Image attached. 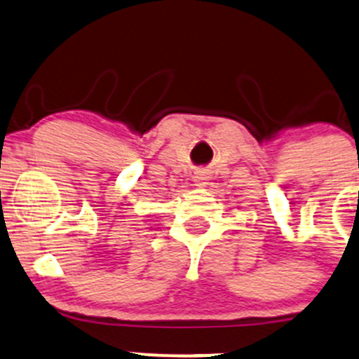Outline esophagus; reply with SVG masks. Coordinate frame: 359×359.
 Listing matches in <instances>:
<instances>
[{
    "instance_id": "obj_1",
    "label": "esophagus",
    "mask_w": 359,
    "mask_h": 359,
    "mask_svg": "<svg viewBox=\"0 0 359 359\" xmlns=\"http://www.w3.org/2000/svg\"><path fill=\"white\" fill-rule=\"evenodd\" d=\"M194 180L198 182V186H204V184H206V180H208V177L204 175V173H198V175L194 177Z\"/></svg>"
}]
</instances>
